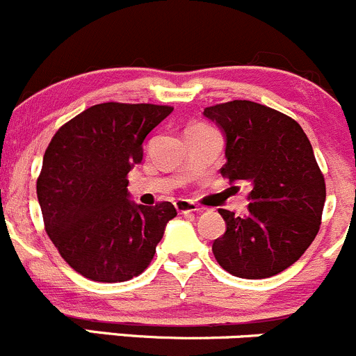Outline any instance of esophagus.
<instances>
[{
	"label": "esophagus",
	"mask_w": 356,
	"mask_h": 356,
	"mask_svg": "<svg viewBox=\"0 0 356 356\" xmlns=\"http://www.w3.org/2000/svg\"><path fill=\"white\" fill-rule=\"evenodd\" d=\"M175 209H177L181 215H193V213L201 211L200 207H197L196 203H193V201H189V200H177V201H175Z\"/></svg>",
	"instance_id": "34e87169"
}]
</instances>
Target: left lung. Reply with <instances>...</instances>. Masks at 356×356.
Wrapping results in <instances>:
<instances>
[{"label":"left lung","mask_w":356,"mask_h":356,"mask_svg":"<svg viewBox=\"0 0 356 356\" xmlns=\"http://www.w3.org/2000/svg\"><path fill=\"white\" fill-rule=\"evenodd\" d=\"M225 134L222 175L249 182V213L220 209L227 232L213 254L230 275L247 280L275 276L300 259L321 227L326 182L312 145L297 121L250 100L204 109Z\"/></svg>","instance_id":"left-lung-1"}]
</instances>
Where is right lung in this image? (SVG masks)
I'll use <instances>...</instances> for the list:
<instances>
[{"label":"right lung","instance_id":"1","mask_svg":"<svg viewBox=\"0 0 356 356\" xmlns=\"http://www.w3.org/2000/svg\"><path fill=\"white\" fill-rule=\"evenodd\" d=\"M174 107L106 102L63 124L44 153L37 197L47 235L63 259L93 282H128L155 256L168 201H129L128 174L143 160V141Z\"/></svg>","mask_w":356,"mask_h":356}]
</instances>
